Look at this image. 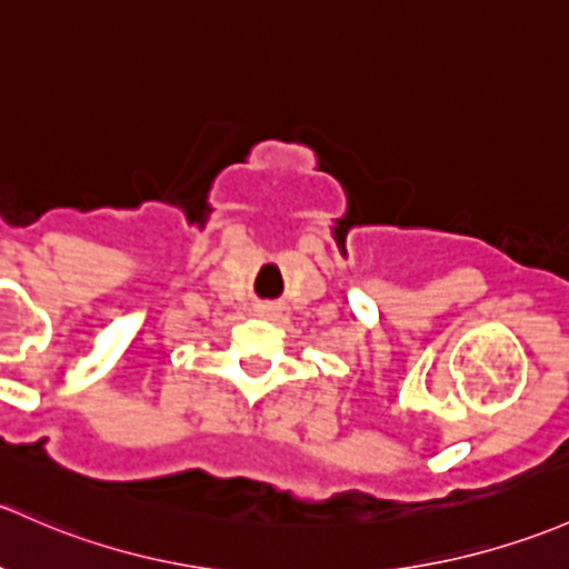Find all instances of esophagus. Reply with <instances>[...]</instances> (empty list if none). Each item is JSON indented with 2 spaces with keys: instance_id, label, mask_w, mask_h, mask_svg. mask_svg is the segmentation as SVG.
<instances>
[{
  "instance_id": "1",
  "label": "esophagus",
  "mask_w": 569,
  "mask_h": 569,
  "mask_svg": "<svg viewBox=\"0 0 569 569\" xmlns=\"http://www.w3.org/2000/svg\"><path fill=\"white\" fill-rule=\"evenodd\" d=\"M256 313H259L261 319H274V316H278V305L261 302V305H256Z\"/></svg>"
}]
</instances>
